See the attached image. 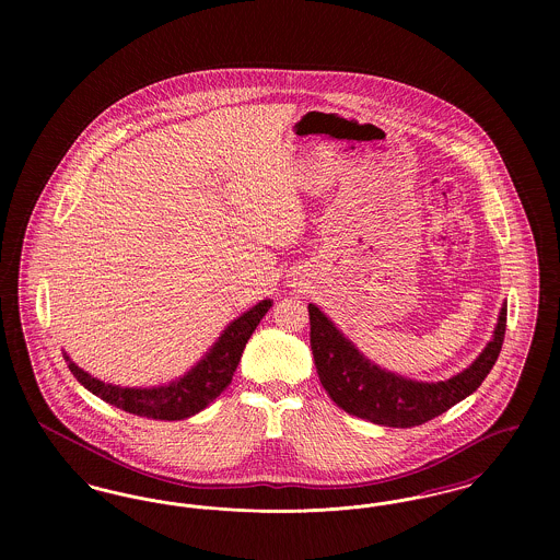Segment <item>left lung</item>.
Masks as SVG:
<instances>
[{"label":"left lung","instance_id":"8db88e82","mask_svg":"<svg viewBox=\"0 0 560 560\" xmlns=\"http://www.w3.org/2000/svg\"><path fill=\"white\" fill-rule=\"evenodd\" d=\"M506 313L504 304L491 342L470 368L445 382H416L377 368L315 304H308L311 348L320 384L350 416L382 427H420L479 388L504 345Z\"/></svg>","mask_w":560,"mask_h":560}]
</instances>
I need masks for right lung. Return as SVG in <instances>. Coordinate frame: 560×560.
<instances>
[{
	"label": "right lung",
	"instance_id": "right-lung-1",
	"mask_svg": "<svg viewBox=\"0 0 560 560\" xmlns=\"http://www.w3.org/2000/svg\"><path fill=\"white\" fill-rule=\"evenodd\" d=\"M272 306L270 300L258 302L254 308L243 313L240 319L233 320L222 336L215 340L210 352L183 377L155 388H124L105 384L98 377H92L90 373L78 368L67 354L69 370L78 377L83 388H88L92 395L107 400L108 405H115L128 413L151 418V420H185L201 409H206L233 380V373L241 361V352L247 345L249 336L258 327V323L267 315Z\"/></svg>",
	"mask_w": 560,
	"mask_h": 560
}]
</instances>
